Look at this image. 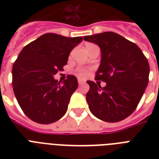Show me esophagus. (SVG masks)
<instances>
[{"mask_svg":"<svg viewBox=\"0 0 159 159\" xmlns=\"http://www.w3.org/2000/svg\"><path fill=\"white\" fill-rule=\"evenodd\" d=\"M77 81H78V83H79L80 85L83 84V83H84V81H83L82 78H78V79H77Z\"/></svg>","mask_w":159,"mask_h":159,"instance_id":"obj_1","label":"esophagus"}]
</instances>
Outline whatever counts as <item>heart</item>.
<instances>
[{"label":"heart","mask_w":159,"mask_h":159,"mask_svg":"<svg viewBox=\"0 0 159 159\" xmlns=\"http://www.w3.org/2000/svg\"><path fill=\"white\" fill-rule=\"evenodd\" d=\"M92 46H94V44H92V43H88L87 45V48H89V47H92ZM79 74L81 76H84L86 74V71L84 69H80L79 70Z\"/></svg>","instance_id":"1"}]
</instances>
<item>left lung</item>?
Returning <instances> with one entry per match:
<instances>
[{"mask_svg":"<svg viewBox=\"0 0 159 159\" xmlns=\"http://www.w3.org/2000/svg\"><path fill=\"white\" fill-rule=\"evenodd\" d=\"M99 46L102 59L96 80L106 87L87 81L86 95L91 112L106 122H119L130 116L143 97L148 83L149 64L135 43L114 32L83 37Z\"/></svg>","mask_w":159,"mask_h":159,"instance_id":"8db88e82","label":"left lung"}]
</instances>
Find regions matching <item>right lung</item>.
<instances>
[{
  "label": "right lung",
  "mask_w": 159,
  "mask_h": 159,
  "mask_svg": "<svg viewBox=\"0 0 159 159\" xmlns=\"http://www.w3.org/2000/svg\"><path fill=\"white\" fill-rule=\"evenodd\" d=\"M82 39L45 34L24 47L14 62V93L24 113L36 123H53L66 113L77 79L68 75L61 82L53 76L63 70L69 53Z\"/></svg>",
  "instance_id": "right-lung-1"
}]
</instances>
